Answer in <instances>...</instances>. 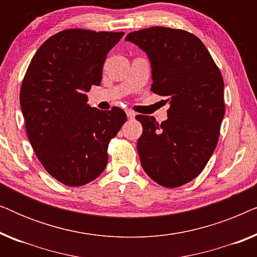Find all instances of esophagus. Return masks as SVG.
<instances>
[{"label":"esophagus","instance_id":"34e87169","mask_svg":"<svg viewBox=\"0 0 257 257\" xmlns=\"http://www.w3.org/2000/svg\"><path fill=\"white\" fill-rule=\"evenodd\" d=\"M126 114H127L128 119H135L136 117V113L133 111H126Z\"/></svg>","mask_w":257,"mask_h":257}]
</instances>
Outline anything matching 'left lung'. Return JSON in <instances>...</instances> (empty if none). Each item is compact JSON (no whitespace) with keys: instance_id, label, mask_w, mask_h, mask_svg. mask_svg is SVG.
I'll list each match as a JSON object with an SVG mask.
<instances>
[{"instance_id":"8db88e82","label":"left lung","mask_w":257,"mask_h":257,"mask_svg":"<svg viewBox=\"0 0 257 257\" xmlns=\"http://www.w3.org/2000/svg\"><path fill=\"white\" fill-rule=\"evenodd\" d=\"M125 41L146 52L154 93L166 97L167 119L138 114L137 143L146 174L164 187L187 184L215 150L224 115L223 79L205 44L191 33L165 27L133 31Z\"/></svg>"}]
</instances>
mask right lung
<instances>
[{"label": "right lung", "mask_w": 257, "mask_h": 257, "mask_svg": "<svg viewBox=\"0 0 257 257\" xmlns=\"http://www.w3.org/2000/svg\"><path fill=\"white\" fill-rule=\"evenodd\" d=\"M124 33L70 29L44 42L31 59L20 93L27 135L38 160L66 186H82L103 173L107 146L127 120L119 107L87 105L100 85L106 55Z\"/></svg>", "instance_id": "add662e5"}]
</instances>
